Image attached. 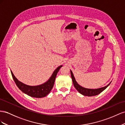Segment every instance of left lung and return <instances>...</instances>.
Returning <instances> with one entry per match:
<instances>
[{"label":"left lung","mask_w":125,"mask_h":125,"mask_svg":"<svg viewBox=\"0 0 125 125\" xmlns=\"http://www.w3.org/2000/svg\"><path fill=\"white\" fill-rule=\"evenodd\" d=\"M71 77H72V80L73 85L75 88L76 89V90L79 92L80 93L84 96H96L97 95H98L103 91L105 90V89L109 86L110 83H111L110 82L109 84L107 85V86L103 87L97 88V89H88V88H86L83 87H82L80 85L78 84V83L76 82L75 79V77L73 75V74L72 72V71H71Z\"/></svg>","instance_id":"obj_1"}]
</instances>
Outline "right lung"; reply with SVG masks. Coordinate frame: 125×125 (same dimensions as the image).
Returning a JSON list of instances; mask_svg holds the SVG:
<instances>
[{"mask_svg": "<svg viewBox=\"0 0 125 125\" xmlns=\"http://www.w3.org/2000/svg\"><path fill=\"white\" fill-rule=\"evenodd\" d=\"M62 66V65H61L57 67V69L53 72L52 76L47 82L41 85H38V86H29V85L24 84L17 79V78L14 76L11 71V73L13 79L17 86L23 93L31 97L41 98L47 96L51 91L53 85H54L57 73Z\"/></svg>", "mask_w": 125, "mask_h": 125, "instance_id": "add662e5", "label": "right lung"}]
</instances>
